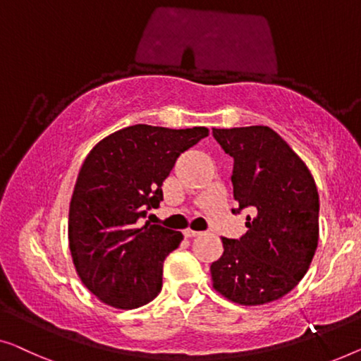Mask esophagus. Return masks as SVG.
<instances>
[{
    "mask_svg": "<svg viewBox=\"0 0 361 361\" xmlns=\"http://www.w3.org/2000/svg\"><path fill=\"white\" fill-rule=\"evenodd\" d=\"M183 233H185V237L191 238V237H196V235H200L201 232H197V231H192V229H190V227H188V229L183 231Z\"/></svg>",
    "mask_w": 361,
    "mask_h": 361,
    "instance_id": "obj_1",
    "label": "esophagus"
}]
</instances>
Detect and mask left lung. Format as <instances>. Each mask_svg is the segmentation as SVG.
<instances>
[{
	"label": "left lung",
	"mask_w": 361,
	"mask_h": 361,
	"mask_svg": "<svg viewBox=\"0 0 361 361\" xmlns=\"http://www.w3.org/2000/svg\"><path fill=\"white\" fill-rule=\"evenodd\" d=\"M233 159L232 186L238 207H250L247 232L222 237L224 253L211 265L212 286L243 306L288 294L311 265L319 240L316 181L296 152L267 126L212 129Z\"/></svg>",
	"instance_id": "obj_1"
}]
</instances>
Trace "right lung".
I'll return each instance as SVG.
<instances>
[{
    "label": "right lung",
    "instance_id": "1",
    "mask_svg": "<svg viewBox=\"0 0 361 361\" xmlns=\"http://www.w3.org/2000/svg\"><path fill=\"white\" fill-rule=\"evenodd\" d=\"M206 128L135 124L96 144L78 173L68 212V243L80 280L99 301L135 309L159 296L164 262L183 233L137 221L164 201L161 185Z\"/></svg>",
    "mask_w": 361,
    "mask_h": 361
}]
</instances>
